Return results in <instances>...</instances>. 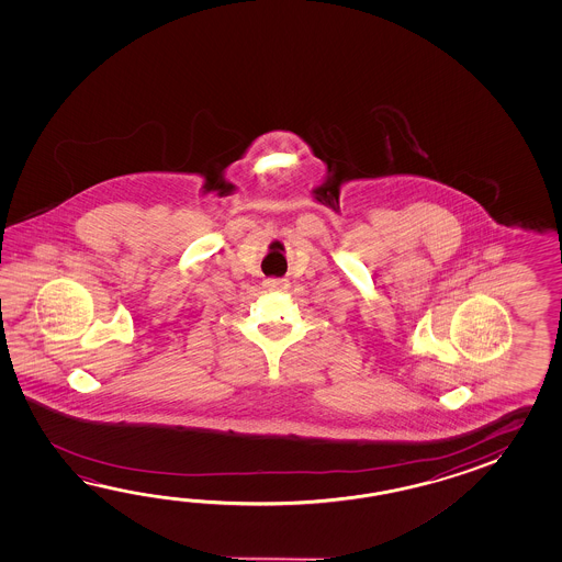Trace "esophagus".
<instances>
[{"instance_id":"esophagus-1","label":"esophagus","mask_w":562,"mask_h":562,"mask_svg":"<svg viewBox=\"0 0 562 562\" xmlns=\"http://www.w3.org/2000/svg\"><path fill=\"white\" fill-rule=\"evenodd\" d=\"M265 286L271 291H283L286 289V281L283 279H265Z\"/></svg>"}]
</instances>
